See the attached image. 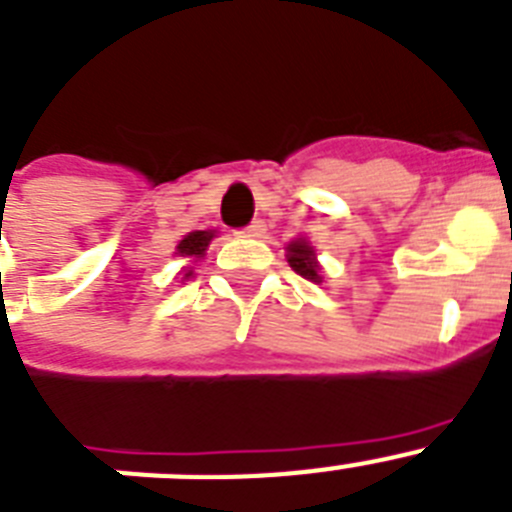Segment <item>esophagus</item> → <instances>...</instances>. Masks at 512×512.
<instances>
[{"mask_svg": "<svg viewBox=\"0 0 512 512\" xmlns=\"http://www.w3.org/2000/svg\"><path fill=\"white\" fill-rule=\"evenodd\" d=\"M264 233H266V225L261 223V220H253V223L248 225V228H243L238 235H243V238H261Z\"/></svg>", "mask_w": 512, "mask_h": 512, "instance_id": "34e87169", "label": "esophagus"}]
</instances>
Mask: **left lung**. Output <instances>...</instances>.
Instances as JSON below:
<instances>
[{
    "label": "left lung",
    "instance_id": "1",
    "mask_svg": "<svg viewBox=\"0 0 512 512\" xmlns=\"http://www.w3.org/2000/svg\"><path fill=\"white\" fill-rule=\"evenodd\" d=\"M289 266L300 274V277L310 279V282H318V261H315V251L312 246H307L305 241L289 243Z\"/></svg>",
    "mask_w": 512,
    "mask_h": 512
}]
</instances>
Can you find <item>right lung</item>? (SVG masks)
Instances as JSON below:
<instances>
[{
  "instance_id": "obj_1",
  "label": "right lung",
  "mask_w": 512,
  "mask_h": 512,
  "mask_svg": "<svg viewBox=\"0 0 512 512\" xmlns=\"http://www.w3.org/2000/svg\"><path fill=\"white\" fill-rule=\"evenodd\" d=\"M212 235H215L212 230H194V233L184 235L182 241H179V246H176V251L182 253V256H194V259H200L202 253H205L207 243L212 241Z\"/></svg>"
}]
</instances>
